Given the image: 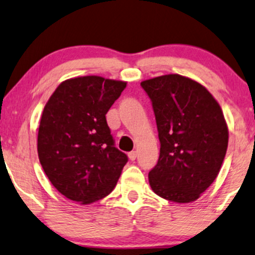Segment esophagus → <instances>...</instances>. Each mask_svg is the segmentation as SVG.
Wrapping results in <instances>:
<instances>
[{"label":"esophagus","mask_w":255,"mask_h":255,"mask_svg":"<svg viewBox=\"0 0 255 255\" xmlns=\"http://www.w3.org/2000/svg\"><path fill=\"white\" fill-rule=\"evenodd\" d=\"M136 156H137V151L133 150V151H130V153H128V157H129L131 161H134L135 159H136Z\"/></svg>","instance_id":"esophagus-1"}]
</instances>
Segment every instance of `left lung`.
Listing matches in <instances>:
<instances>
[{
	"mask_svg": "<svg viewBox=\"0 0 255 255\" xmlns=\"http://www.w3.org/2000/svg\"><path fill=\"white\" fill-rule=\"evenodd\" d=\"M159 131L160 156L148 174L153 192L179 204L195 201L220 172L228 128L218 101L194 80L168 74L141 82Z\"/></svg>",
	"mask_w": 255,
	"mask_h": 255,
	"instance_id": "left-lung-1",
	"label": "left lung"
}]
</instances>
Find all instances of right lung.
I'll return each instance as SVG.
<instances>
[{
	"instance_id": "right-lung-1",
	"label": "right lung",
	"mask_w": 255,
	"mask_h": 255,
	"mask_svg": "<svg viewBox=\"0 0 255 255\" xmlns=\"http://www.w3.org/2000/svg\"><path fill=\"white\" fill-rule=\"evenodd\" d=\"M127 82L101 76L63 81L44 106L37 153L61 194L82 205L107 196L128 157L115 147L106 114Z\"/></svg>"
}]
</instances>
